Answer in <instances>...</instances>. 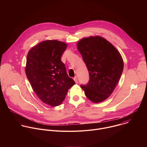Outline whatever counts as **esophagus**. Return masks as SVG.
Segmentation results:
<instances>
[{"label": "esophagus", "instance_id": "34e87169", "mask_svg": "<svg viewBox=\"0 0 147 147\" xmlns=\"http://www.w3.org/2000/svg\"><path fill=\"white\" fill-rule=\"evenodd\" d=\"M73 79H74V81H75L76 83H77V82H78V79H77V76H75V77L73 78Z\"/></svg>", "mask_w": 147, "mask_h": 147}]
</instances>
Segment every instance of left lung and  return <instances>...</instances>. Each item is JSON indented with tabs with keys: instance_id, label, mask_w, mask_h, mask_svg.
Returning <instances> with one entry per match:
<instances>
[{
	"instance_id": "obj_1",
	"label": "left lung",
	"mask_w": 147,
	"mask_h": 147,
	"mask_svg": "<svg viewBox=\"0 0 147 147\" xmlns=\"http://www.w3.org/2000/svg\"><path fill=\"white\" fill-rule=\"evenodd\" d=\"M77 46L90 76L88 82L80 87L90 100L102 102L112 94L122 74L124 63L121 55L99 36L83 38Z\"/></svg>"
}]
</instances>
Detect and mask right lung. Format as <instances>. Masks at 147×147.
<instances>
[{
    "label": "right lung",
    "instance_id": "add662e5",
    "mask_svg": "<svg viewBox=\"0 0 147 147\" xmlns=\"http://www.w3.org/2000/svg\"><path fill=\"white\" fill-rule=\"evenodd\" d=\"M66 48L64 42L47 40L32 48L27 55V77L38 98L51 107L60 105L76 84L61 60Z\"/></svg>",
    "mask_w": 147,
    "mask_h": 147
}]
</instances>
